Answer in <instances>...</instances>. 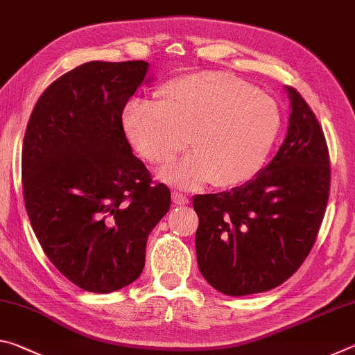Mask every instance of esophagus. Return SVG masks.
<instances>
[{"instance_id":"1","label":"esophagus","mask_w":355,"mask_h":355,"mask_svg":"<svg viewBox=\"0 0 355 355\" xmlns=\"http://www.w3.org/2000/svg\"><path fill=\"white\" fill-rule=\"evenodd\" d=\"M172 199H173V202L177 203V205H186V203H189L188 197H186L184 194H182V192H178V191H173L172 192Z\"/></svg>"}]
</instances>
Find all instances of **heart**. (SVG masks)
<instances>
[{
  "label": "heart",
  "instance_id": "1",
  "mask_svg": "<svg viewBox=\"0 0 355 355\" xmlns=\"http://www.w3.org/2000/svg\"><path fill=\"white\" fill-rule=\"evenodd\" d=\"M155 98L156 105L125 106L123 133L144 159L159 167L171 164L189 139L194 152L161 175L182 188L209 180L219 188L249 182L266 163L282 128L277 101L228 71L169 78Z\"/></svg>",
  "mask_w": 355,
  "mask_h": 355
}]
</instances>
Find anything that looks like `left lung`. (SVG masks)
I'll return each instance as SVG.
<instances>
[{"mask_svg":"<svg viewBox=\"0 0 355 355\" xmlns=\"http://www.w3.org/2000/svg\"><path fill=\"white\" fill-rule=\"evenodd\" d=\"M277 155L232 191L196 196L197 263L227 296L269 291L297 271L316 241L330 192V158L315 112L296 89Z\"/></svg>","mask_w":355,"mask_h":355,"instance_id":"obj_1","label":"left lung"}]
</instances>
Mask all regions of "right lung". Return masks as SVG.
<instances>
[{
	"label": "right lung",
	"mask_w": 355,
	"mask_h": 355,
	"mask_svg": "<svg viewBox=\"0 0 355 355\" xmlns=\"http://www.w3.org/2000/svg\"><path fill=\"white\" fill-rule=\"evenodd\" d=\"M146 61L78 65L53 81L29 117L21 152L23 199L56 269L91 293L139 277L150 232L171 191L133 155L122 112L148 75Z\"/></svg>",
	"instance_id": "1"
}]
</instances>
